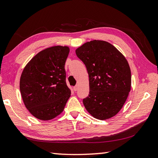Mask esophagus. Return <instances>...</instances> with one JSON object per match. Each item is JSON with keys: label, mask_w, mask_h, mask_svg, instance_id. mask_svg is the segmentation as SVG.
Instances as JSON below:
<instances>
[{"label": "esophagus", "mask_w": 158, "mask_h": 158, "mask_svg": "<svg viewBox=\"0 0 158 158\" xmlns=\"http://www.w3.org/2000/svg\"><path fill=\"white\" fill-rule=\"evenodd\" d=\"M78 88H79V85H76L75 86L73 87V89L75 90V91H77V90H78Z\"/></svg>", "instance_id": "1"}]
</instances>
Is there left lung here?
Instances as JSON below:
<instances>
[{"label": "left lung", "mask_w": 158, "mask_h": 158, "mask_svg": "<svg viewBox=\"0 0 158 158\" xmlns=\"http://www.w3.org/2000/svg\"><path fill=\"white\" fill-rule=\"evenodd\" d=\"M75 52L89 75V93L83 100L86 110L101 120L115 116L131 89V71L125 57L110 43L99 40L84 43Z\"/></svg>", "instance_id": "1"}]
</instances>
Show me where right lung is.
<instances>
[{"label": "right lung", "mask_w": 158, "mask_h": 158, "mask_svg": "<svg viewBox=\"0 0 158 158\" xmlns=\"http://www.w3.org/2000/svg\"><path fill=\"white\" fill-rule=\"evenodd\" d=\"M69 48L54 46L37 53L23 69L19 88L23 103L33 116L41 120L61 113L70 96L66 83L65 62Z\"/></svg>", "instance_id": "1"}]
</instances>
